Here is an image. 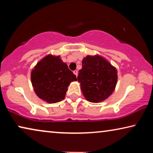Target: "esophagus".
<instances>
[{
    "instance_id": "1",
    "label": "esophagus",
    "mask_w": 153,
    "mask_h": 153,
    "mask_svg": "<svg viewBox=\"0 0 153 153\" xmlns=\"http://www.w3.org/2000/svg\"><path fill=\"white\" fill-rule=\"evenodd\" d=\"M73 72H74V74L75 75H76V76H78V71H77V70H74Z\"/></svg>"
}]
</instances>
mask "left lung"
Wrapping results in <instances>:
<instances>
[{"instance_id": "8db88e82", "label": "left lung", "mask_w": 153, "mask_h": 153, "mask_svg": "<svg viewBox=\"0 0 153 153\" xmlns=\"http://www.w3.org/2000/svg\"><path fill=\"white\" fill-rule=\"evenodd\" d=\"M83 95L88 101H104L114 91L117 71L109 62L100 56H88L82 60V69L77 76Z\"/></svg>"}]
</instances>
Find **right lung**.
Returning <instances> with one entry per match:
<instances>
[{"label":"right lung","mask_w":153,"mask_h":153,"mask_svg":"<svg viewBox=\"0 0 153 153\" xmlns=\"http://www.w3.org/2000/svg\"><path fill=\"white\" fill-rule=\"evenodd\" d=\"M76 80V76L60 56H46L31 72V81L35 93L49 103L64 100L68 85Z\"/></svg>","instance_id":"right-lung-1"}]
</instances>
